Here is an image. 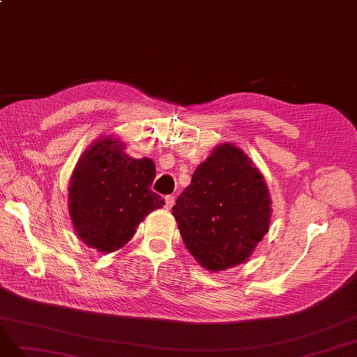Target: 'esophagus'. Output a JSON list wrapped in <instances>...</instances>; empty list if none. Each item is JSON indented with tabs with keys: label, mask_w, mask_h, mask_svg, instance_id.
I'll list each match as a JSON object with an SVG mask.
<instances>
[{
	"label": "esophagus",
	"mask_w": 357,
	"mask_h": 357,
	"mask_svg": "<svg viewBox=\"0 0 357 357\" xmlns=\"http://www.w3.org/2000/svg\"><path fill=\"white\" fill-rule=\"evenodd\" d=\"M165 202H166V206H165V208H166V209H172V206L175 204V197H174V195H166V197H165Z\"/></svg>",
	"instance_id": "esophagus-1"
}]
</instances>
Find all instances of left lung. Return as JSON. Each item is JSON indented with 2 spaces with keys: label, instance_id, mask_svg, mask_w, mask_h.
<instances>
[{
  "label": "left lung",
  "instance_id": "obj_1",
  "mask_svg": "<svg viewBox=\"0 0 357 357\" xmlns=\"http://www.w3.org/2000/svg\"><path fill=\"white\" fill-rule=\"evenodd\" d=\"M271 199L259 170L233 144L218 145L172 208L183 243L209 271L245 262L267 234Z\"/></svg>",
  "mask_w": 357,
  "mask_h": 357
}]
</instances>
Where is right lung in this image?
Listing matches in <instances>:
<instances>
[{
  "label": "right lung",
  "instance_id": "right-lung-1",
  "mask_svg": "<svg viewBox=\"0 0 357 357\" xmlns=\"http://www.w3.org/2000/svg\"><path fill=\"white\" fill-rule=\"evenodd\" d=\"M155 166L151 158H133L124 145L107 136L90 145L70 182V215L75 231L102 254L123 248L148 213L163 208L153 192Z\"/></svg>",
  "mask_w": 357,
  "mask_h": 357
}]
</instances>
